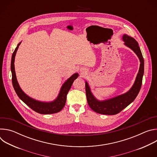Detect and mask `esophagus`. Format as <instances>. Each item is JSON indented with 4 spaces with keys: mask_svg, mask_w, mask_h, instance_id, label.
<instances>
[{
    "mask_svg": "<svg viewBox=\"0 0 157 157\" xmlns=\"http://www.w3.org/2000/svg\"><path fill=\"white\" fill-rule=\"evenodd\" d=\"M80 71H81V73L82 75H84V74L86 73V69H85V68H81L80 69Z\"/></svg>",
    "mask_w": 157,
    "mask_h": 157,
    "instance_id": "esophagus-1",
    "label": "esophagus"
}]
</instances>
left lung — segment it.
<instances>
[{"label": "left lung", "instance_id": "1", "mask_svg": "<svg viewBox=\"0 0 157 157\" xmlns=\"http://www.w3.org/2000/svg\"><path fill=\"white\" fill-rule=\"evenodd\" d=\"M122 40L124 45L130 48L140 60L139 70L135 82L129 90L122 94L105 100H98L93 94L88 82L85 81L87 103L91 109L97 113L105 115H116L131 104L137 96L141 88L144 73V60L138 42L127 34H124Z\"/></svg>", "mask_w": 157, "mask_h": 157}]
</instances>
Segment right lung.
Listing matches in <instances>:
<instances>
[{
	"mask_svg": "<svg viewBox=\"0 0 157 157\" xmlns=\"http://www.w3.org/2000/svg\"><path fill=\"white\" fill-rule=\"evenodd\" d=\"M21 43V41L18 43L16 48L15 49V51L12 54V59H11V66H10L12 76V84L17 96L22 101H23L25 104H26L29 107H30L32 110H33L34 111L36 112V113L39 114H55V113H58V112L61 111L64 107L66 101L67 94H68V93L69 92L74 81L78 77L79 74L78 73L73 74L71 77H70L63 84L57 98L52 101H50V102L40 101L30 97L27 94H25L23 91V90L21 89L17 81L15 71V65H14L15 58V55H16L17 50L18 48V47Z\"/></svg>",
	"mask_w": 157,
	"mask_h": 157,
	"instance_id": "1",
	"label": "right lung"
}]
</instances>
